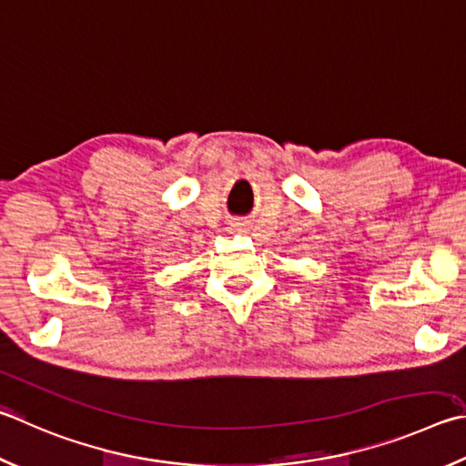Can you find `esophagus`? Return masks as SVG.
Listing matches in <instances>:
<instances>
[{
	"instance_id": "obj_1",
	"label": "esophagus",
	"mask_w": 466,
	"mask_h": 466,
	"mask_svg": "<svg viewBox=\"0 0 466 466\" xmlns=\"http://www.w3.org/2000/svg\"><path fill=\"white\" fill-rule=\"evenodd\" d=\"M230 230H232V232H240V230H242V224H232Z\"/></svg>"
}]
</instances>
